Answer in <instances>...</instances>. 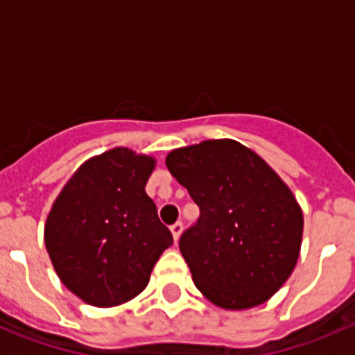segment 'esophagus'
<instances>
[{
  "instance_id": "1",
  "label": "esophagus",
  "mask_w": 355,
  "mask_h": 355,
  "mask_svg": "<svg viewBox=\"0 0 355 355\" xmlns=\"http://www.w3.org/2000/svg\"><path fill=\"white\" fill-rule=\"evenodd\" d=\"M171 231H172V236H174V241L180 240L181 233H183V222L178 220L175 224L171 225Z\"/></svg>"
}]
</instances>
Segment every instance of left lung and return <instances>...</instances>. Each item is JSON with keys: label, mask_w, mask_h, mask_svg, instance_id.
Wrapping results in <instances>:
<instances>
[{"label": "left lung", "mask_w": 355, "mask_h": 355, "mask_svg": "<svg viewBox=\"0 0 355 355\" xmlns=\"http://www.w3.org/2000/svg\"><path fill=\"white\" fill-rule=\"evenodd\" d=\"M165 163L200 209L180 238L197 290L233 311L266 302L291 275L302 243V209L286 183L229 139L174 149Z\"/></svg>", "instance_id": "left-lung-1"}]
</instances>
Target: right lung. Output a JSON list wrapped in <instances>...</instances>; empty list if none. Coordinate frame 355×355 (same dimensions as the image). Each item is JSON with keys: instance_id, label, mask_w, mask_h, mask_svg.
Segmentation results:
<instances>
[{"instance_id": "right-lung-1", "label": "right lung", "mask_w": 355, "mask_h": 355, "mask_svg": "<svg viewBox=\"0 0 355 355\" xmlns=\"http://www.w3.org/2000/svg\"><path fill=\"white\" fill-rule=\"evenodd\" d=\"M155 158L115 147L72 174L44 227L62 283L90 306L112 307L144 291L172 234L146 193Z\"/></svg>"}]
</instances>
